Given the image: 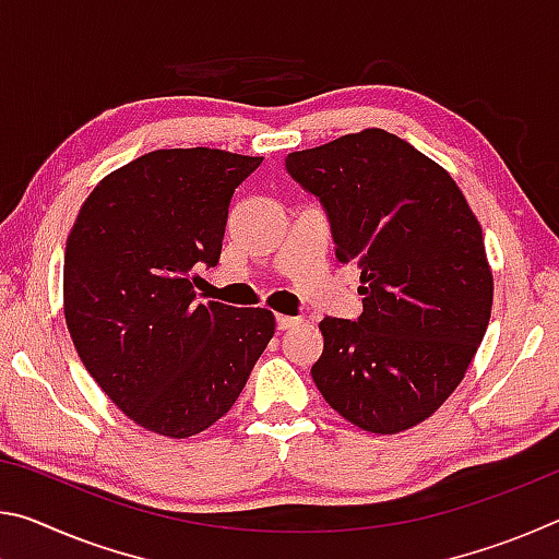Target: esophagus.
<instances>
[{"label": "esophagus", "mask_w": 559, "mask_h": 559, "mask_svg": "<svg viewBox=\"0 0 559 559\" xmlns=\"http://www.w3.org/2000/svg\"><path fill=\"white\" fill-rule=\"evenodd\" d=\"M300 323V318H293V316H276V325L278 330H290Z\"/></svg>", "instance_id": "34e87169"}]
</instances>
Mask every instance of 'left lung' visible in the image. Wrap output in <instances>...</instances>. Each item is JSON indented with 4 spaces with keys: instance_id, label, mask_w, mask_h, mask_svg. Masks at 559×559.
Masks as SVG:
<instances>
[{
    "instance_id": "left-lung-1",
    "label": "left lung",
    "mask_w": 559,
    "mask_h": 559,
    "mask_svg": "<svg viewBox=\"0 0 559 559\" xmlns=\"http://www.w3.org/2000/svg\"><path fill=\"white\" fill-rule=\"evenodd\" d=\"M286 169L323 204L335 259L362 283V316L320 320L313 382L359 429H412L486 335L493 273L476 214L447 169L380 128L290 153Z\"/></svg>"
}]
</instances>
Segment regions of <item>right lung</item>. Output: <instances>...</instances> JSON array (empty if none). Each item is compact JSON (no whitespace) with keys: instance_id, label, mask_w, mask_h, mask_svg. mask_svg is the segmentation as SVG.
<instances>
[{"instance_id":"right-lung-1","label":"right lung","mask_w":559,"mask_h":559,"mask_svg":"<svg viewBox=\"0 0 559 559\" xmlns=\"http://www.w3.org/2000/svg\"><path fill=\"white\" fill-rule=\"evenodd\" d=\"M263 157L155 150L103 177L66 241L63 316L75 353L118 409L159 437L210 429L239 400L276 330L266 308L197 302L229 204Z\"/></svg>"}]
</instances>
